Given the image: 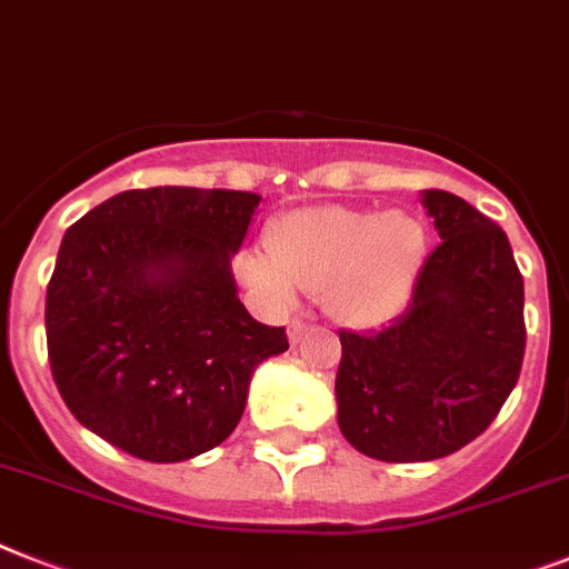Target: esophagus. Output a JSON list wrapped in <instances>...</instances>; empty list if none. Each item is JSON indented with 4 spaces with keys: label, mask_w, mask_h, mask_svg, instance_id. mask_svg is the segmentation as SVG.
Masks as SVG:
<instances>
[{
    "label": "esophagus",
    "mask_w": 569,
    "mask_h": 569,
    "mask_svg": "<svg viewBox=\"0 0 569 569\" xmlns=\"http://www.w3.org/2000/svg\"><path fill=\"white\" fill-rule=\"evenodd\" d=\"M305 331H308V326H305L302 319H293V322H288V337H290V342H299V340H302Z\"/></svg>",
    "instance_id": "esophagus-1"
}]
</instances>
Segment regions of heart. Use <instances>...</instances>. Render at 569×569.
I'll list each match as a JSON object with an SVG mask.
<instances>
[{"label":"heart","mask_w":569,"mask_h":569,"mask_svg":"<svg viewBox=\"0 0 569 569\" xmlns=\"http://www.w3.org/2000/svg\"><path fill=\"white\" fill-rule=\"evenodd\" d=\"M267 252L238 261L241 279L267 305L290 308L299 290L351 328H375L401 313L427 258V232L410 211L308 206L279 218Z\"/></svg>","instance_id":"obj_1"}]
</instances>
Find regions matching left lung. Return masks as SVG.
<instances>
[{
    "label": "left lung",
    "mask_w": 569,
    "mask_h": 569,
    "mask_svg": "<svg viewBox=\"0 0 569 569\" xmlns=\"http://www.w3.org/2000/svg\"><path fill=\"white\" fill-rule=\"evenodd\" d=\"M439 247L412 302L378 335L340 331L337 425L380 462H430L497 419L518 383L523 276L495 220L450 191H421Z\"/></svg>",
    "instance_id": "8db88e82"
}]
</instances>
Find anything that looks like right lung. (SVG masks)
<instances>
[{"label":"right lung","mask_w":569,"mask_h":569,"mask_svg":"<svg viewBox=\"0 0 569 569\" xmlns=\"http://www.w3.org/2000/svg\"><path fill=\"white\" fill-rule=\"evenodd\" d=\"M252 191H121L60 241L46 290V340L60 398L87 430L144 462L218 448L250 380L288 351L238 299L232 258Z\"/></svg>","instance_id":"obj_1"}]
</instances>
